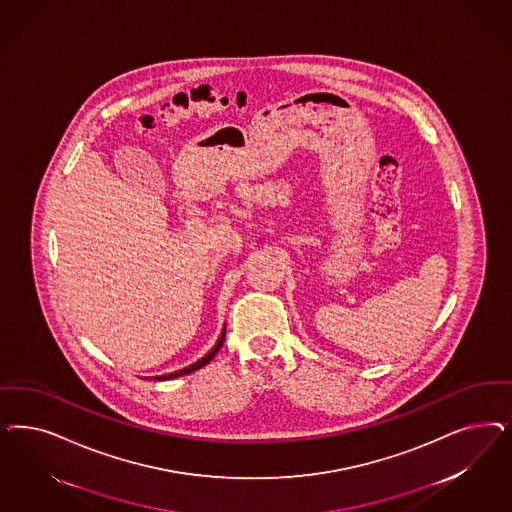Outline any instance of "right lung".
I'll return each instance as SVG.
<instances>
[{
  "label": "right lung",
  "mask_w": 512,
  "mask_h": 512,
  "mask_svg": "<svg viewBox=\"0 0 512 512\" xmlns=\"http://www.w3.org/2000/svg\"><path fill=\"white\" fill-rule=\"evenodd\" d=\"M224 337H226V328H224L222 333H220V337H218V341H216L215 347L211 348V350H209V354H205L201 360H198L196 363H192V365H188V367H184V369H181V371H175V373H169V375H162V377H154V379H177V377H182V375H188V373H194V371H198V369H201L203 365H207V363L211 362V360L215 358L216 354H218V350H220V347L224 345Z\"/></svg>",
  "instance_id": "obj_1"
}]
</instances>
